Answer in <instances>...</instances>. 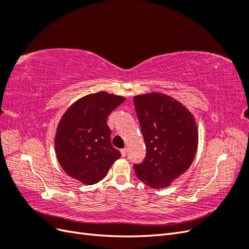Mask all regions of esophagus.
Returning a JSON list of instances; mask_svg holds the SVG:
<instances>
[{"label": "esophagus", "instance_id": "obj_1", "mask_svg": "<svg viewBox=\"0 0 249 249\" xmlns=\"http://www.w3.org/2000/svg\"><path fill=\"white\" fill-rule=\"evenodd\" d=\"M120 153H122V156H123V157H125V155H126V149H125V148L120 149Z\"/></svg>", "mask_w": 249, "mask_h": 249}]
</instances>
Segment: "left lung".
<instances>
[{
	"instance_id": "left-lung-1",
	"label": "left lung",
	"mask_w": 249,
	"mask_h": 249,
	"mask_svg": "<svg viewBox=\"0 0 249 249\" xmlns=\"http://www.w3.org/2000/svg\"><path fill=\"white\" fill-rule=\"evenodd\" d=\"M146 155L134 164L137 178L147 186L165 188L190 167L197 149L195 119L182 104L163 93L134 96Z\"/></svg>"
}]
</instances>
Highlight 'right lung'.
<instances>
[{
	"mask_svg": "<svg viewBox=\"0 0 249 249\" xmlns=\"http://www.w3.org/2000/svg\"><path fill=\"white\" fill-rule=\"evenodd\" d=\"M124 102L123 96L97 92L82 97L64 113L55 148L60 165L70 177L86 185L96 184L122 157L111 144L107 117Z\"/></svg>",
	"mask_w": 249,
	"mask_h": 249,
	"instance_id": "add662e5",
	"label": "right lung"
}]
</instances>
